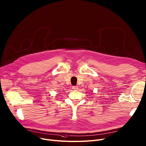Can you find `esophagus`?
Wrapping results in <instances>:
<instances>
[{
  "instance_id": "34e87169",
  "label": "esophagus",
  "mask_w": 146,
  "mask_h": 146,
  "mask_svg": "<svg viewBox=\"0 0 146 146\" xmlns=\"http://www.w3.org/2000/svg\"><path fill=\"white\" fill-rule=\"evenodd\" d=\"M72 89L74 90H77L78 89V86H72Z\"/></svg>"
}]
</instances>
